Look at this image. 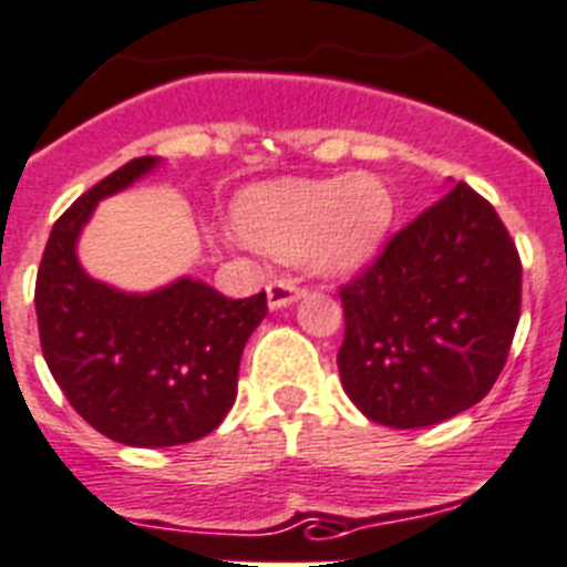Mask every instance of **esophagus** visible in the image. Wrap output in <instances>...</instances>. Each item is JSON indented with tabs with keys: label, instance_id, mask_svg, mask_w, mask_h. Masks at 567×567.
Returning <instances> with one entry per match:
<instances>
[{
	"label": "esophagus",
	"instance_id": "esophagus-1",
	"mask_svg": "<svg viewBox=\"0 0 567 567\" xmlns=\"http://www.w3.org/2000/svg\"><path fill=\"white\" fill-rule=\"evenodd\" d=\"M300 295H303V289L298 287V280L280 278V280H272V284L267 287V303L272 311L284 309V306L300 300Z\"/></svg>",
	"mask_w": 567,
	"mask_h": 567
}]
</instances>
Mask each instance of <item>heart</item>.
I'll return each mask as SVG.
<instances>
[{
	"mask_svg": "<svg viewBox=\"0 0 567 567\" xmlns=\"http://www.w3.org/2000/svg\"><path fill=\"white\" fill-rule=\"evenodd\" d=\"M396 216L391 188L379 176L258 185L238 196L233 221L244 241L303 258L318 275H351L365 267Z\"/></svg>",
	"mask_w": 567,
	"mask_h": 567,
	"instance_id": "1",
	"label": "heart"
}]
</instances>
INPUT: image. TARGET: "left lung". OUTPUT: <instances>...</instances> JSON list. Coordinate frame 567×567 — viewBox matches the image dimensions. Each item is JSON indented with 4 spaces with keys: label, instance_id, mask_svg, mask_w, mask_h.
Masks as SVG:
<instances>
[{
    "label": "left lung",
    "instance_id": "obj_1",
    "mask_svg": "<svg viewBox=\"0 0 567 567\" xmlns=\"http://www.w3.org/2000/svg\"><path fill=\"white\" fill-rule=\"evenodd\" d=\"M523 267L495 207L458 182L340 289L342 391L377 424L430 427L492 391Z\"/></svg>",
    "mask_w": 567,
    "mask_h": 567
}]
</instances>
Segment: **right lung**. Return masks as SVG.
<instances>
[{
	"mask_svg": "<svg viewBox=\"0 0 567 567\" xmlns=\"http://www.w3.org/2000/svg\"><path fill=\"white\" fill-rule=\"evenodd\" d=\"M140 157L72 202L50 230L39 278L41 351L75 413L126 446L190 444L236 402L238 362L267 318V292L230 300L190 275L152 292H123L78 261L97 202L152 174Z\"/></svg>",
	"mask_w": 567,
	"mask_h": 567,
	"instance_id": "obj_1",
	"label": "right lung"
}]
</instances>
